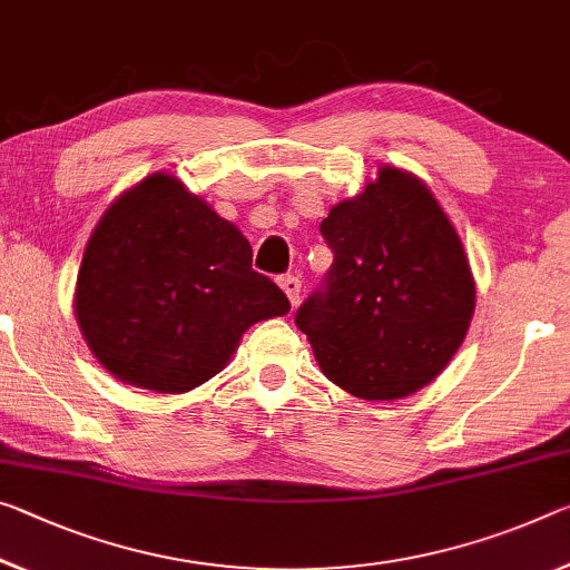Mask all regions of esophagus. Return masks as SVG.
Returning a JSON list of instances; mask_svg holds the SVG:
<instances>
[{"label": "esophagus", "mask_w": 570, "mask_h": 570, "mask_svg": "<svg viewBox=\"0 0 570 570\" xmlns=\"http://www.w3.org/2000/svg\"><path fill=\"white\" fill-rule=\"evenodd\" d=\"M278 286L284 288V294L288 296V302H292V304L299 302V294H302V282H299V276L286 274V276L278 278Z\"/></svg>", "instance_id": "obj_1"}]
</instances>
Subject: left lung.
<instances>
[{
	"label": "left lung",
	"instance_id": "1",
	"mask_svg": "<svg viewBox=\"0 0 570 570\" xmlns=\"http://www.w3.org/2000/svg\"><path fill=\"white\" fill-rule=\"evenodd\" d=\"M334 261L296 312L322 373L365 401L429 385L464 342L474 278L431 189L399 167L337 203L320 225Z\"/></svg>",
	"mask_w": 570,
	"mask_h": 570
}]
</instances>
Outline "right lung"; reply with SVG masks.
Here are the masks:
<instances>
[{
  "label": "right lung",
  "mask_w": 570,
  "mask_h": 570,
  "mask_svg": "<svg viewBox=\"0 0 570 570\" xmlns=\"http://www.w3.org/2000/svg\"><path fill=\"white\" fill-rule=\"evenodd\" d=\"M250 261L236 225L155 171L90 233L76 284L78 327L121 383L187 393L228 365L250 324L292 309Z\"/></svg>",
  "instance_id": "add662e5"
}]
</instances>
